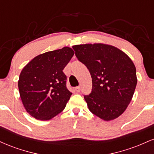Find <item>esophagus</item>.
I'll use <instances>...</instances> for the list:
<instances>
[{
	"label": "esophagus",
	"mask_w": 154,
	"mask_h": 154,
	"mask_svg": "<svg viewBox=\"0 0 154 154\" xmlns=\"http://www.w3.org/2000/svg\"><path fill=\"white\" fill-rule=\"evenodd\" d=\"M75 90L76 92H79V91H80V87H79V86H77V87H75Z\"/></svg>",
	"instance_id": "34e87169"
}]
</instances>
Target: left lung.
<instances>
[{
  "mask_svg": "<svg viewBox=\"0 0 154 154\" xmlns=\"http://www.w3.org/2000/svg\"><path fill=\"white\" fill-rule=\"evenodd\" d=\"M72 48L92 77V92L84 96L89 110L104 121L119 117L131 101L137 85L131 59L108 44L88 43Z\"/></svg>",
  "mask_w": 154,
  "mask_h": 154,
  "instance_id": "1",
  "label": "left lung"
}]
</instances>
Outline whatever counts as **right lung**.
I'll return each instance as SVG.
<instances>
[{
  "label": "right lung",
  "instance_id": "1",
  "mask_svg": "<svg viewBox=\"0 0 154 154\" xmlns=\"http://www.w3.org/2000/svg\"><path fill=\"white\" fill-rule=\"evenodd\" d=\"M75 54L63 47L35 56L21 72L18 81L23 106L36 119L50 120L66 107L72 93L63 69Z\"/></svg>",
  "mask_w": 154,
  "mask_h": 154
}]
</instances>
